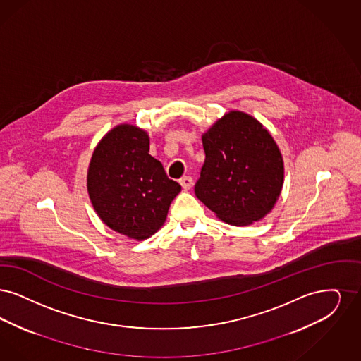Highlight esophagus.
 <instances>
[{"label":"esophagus","mask_w":361,"mask_h":361,"mask_svg":"<svg viewBox=\"0 0 361 361\" xmlns=\"http://www.w3.org/2000/svg\"><path fill=\"white\" fill-rule=\"evenodd\" d=\"M179 183L182 185V188H185V190H188V188L192 186V178L191 176H182L180 179H179Z\"/></svg>","instance_id":"34e87169"}]
</instances>
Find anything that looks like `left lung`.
<instances>
[{"label":"left lung","mask_w":361,"mask_h":361,"mask_svg":"<svg viewBox=\"0 0 361 361\" xmlns=\"http://www.w3.org/2000/svg\"><path fill=\"white\" fill-rule=\"evenodd\" d=\"M204 163L195 195L217 217L244 226L274 207L283 186V159L272 136L243 111L226 113L204 136Z\"/></svg>","instance_id":"8db88e82"}]
</instances>
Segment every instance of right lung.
I'll use <instances>...</instances> for the list:
<instances>
[{
    "label": "right lung",
    "mask_w": 361,
    "mask_h": 361,
    "mask_svg": "<svg viewBox=\"0 0 361 361\" xmlns=\"http://www.w3.org/2000/svg\"><path fill=\"white\" fill-rule=\"evenodd\" d=\"M148 135L136 126H116L94 149L87 190L95 212L109 228L144 240L164 224L180 185L149 154Z\"/></svg>",
    "instance_id": "add662e5"
}]
</instances>
